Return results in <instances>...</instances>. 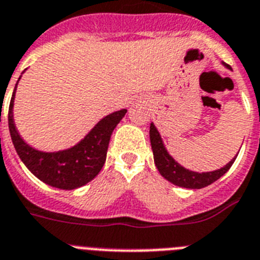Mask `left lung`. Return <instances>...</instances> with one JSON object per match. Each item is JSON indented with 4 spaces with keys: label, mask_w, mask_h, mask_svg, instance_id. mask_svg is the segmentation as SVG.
<instances>
[{
    "label": "left lung",
    "mask_w": 260,
    "mask_h": 260,
    "mask_svg": "<svg viewBox=\"0 0 260 260\" xmlns=\"http://www.w3.org/2000/svg\"><path fill=\"white\" fill-rule=\"evenodd\" d=\"M224 66L230 69L229 64L223 63ZM149 137H150V145H152V150H153V158L154 164H156L157 169L160 172V174L162 176L165 180H168L169 182H172L173 185H177L181 187H187V189H202V187L208 186V185L213 184L218 178H221L226 172L231 168V165L234 164L237 156L233 158L229 164H226L223 168L221 169H217V171L213 172H202V173H198V172L189 171L186 168H184L182 165L174 160L173 157L169 154V152L167 150L165 145L162 143V139H161L158 131L154 126V124H150L149 128Z\"/></svg>",
    "instance_id": "left-lung-1"
}]
</instances>
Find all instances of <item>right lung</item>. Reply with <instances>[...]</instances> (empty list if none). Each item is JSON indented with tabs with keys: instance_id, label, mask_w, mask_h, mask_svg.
<instances>
[{
	"instance_id": "right-lung-1",
	"label": "right lung",
	"mask_w": 260,
	"mask_h": 260,
	"mask_svg": "<svg viewBox=\"0 0 260 260\" xmlns=\"http://www.w3.org/2000/svg\"><path fill=\"white\" fill-rule=\"evenodd\" d=\"M15 88L9 106V131L15 150L26 168L42 182L63 190L78 189L96 177L106 162L111 135L125 116L126 110L107 115L74 147L58 152H42L26 144L15 128L13 119Z\"/></svg>"
}]
</instances>
